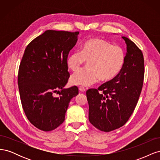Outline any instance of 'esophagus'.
<instances>
[{
	"instance_id": "1",
	"label": "esophagus",
	"mask_w": 160,
	"mask_h": 160,
	"mask_svg": "<svg viewBox=\"0 0 160 160\" xmlns=\"http://www.w3.org/2000/svg\"><path fill=\"white\" fill-rule=\"evenodd\" d=\"M79 91H81V92H83H83H85L86 90H85V89L84 88H83V87H79Z\"/></svg>"
}]
</instances>
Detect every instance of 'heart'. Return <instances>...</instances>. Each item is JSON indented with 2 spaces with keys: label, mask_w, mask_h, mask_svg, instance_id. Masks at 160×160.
I'll return each mask as SVG.
<instances>
[{
  "label": "heart",
  "mask_w": 160,
  "mask_h": 160,
  "mask_svg": "<svg viewBox=\"0 0 160 160\" xmlns=\"http://www.w3.org/2000/svg\"><path fill=\"white\" fill-rule=\"evenodd\" d=\"M85 61L88 68L76 72L70 79L72 85L88 87L97 81L108 82L115 79L122 71L125 61L122 47L113 45L102 38L94 37L87 40L80 51H73L67 57L68 68L77 71Z\"/></svg>",
  "instance_id": "1"
}]
</instances>
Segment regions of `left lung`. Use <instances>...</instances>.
Masks as SVG:
<instances>
[{
	"label": "left lung",
	"mask_w": 160,
	"mask_h": 160,
	"mask_svg": "<svg viewBox=\"0 0 160 160\" xmlns=\"http://www.w3.org/2000/svg\"><path fill=\"white\" fill-rule=\"evenodd\" d=\"M127 45L122 71L110 81L86 92L89 103V120L94 127L105 132L125 124L136 107L142 89L144 59L135 43L122 37Z\"/></svg>",
	"instance_id": "1"
}]
</instances>
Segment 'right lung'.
Returning a JSON list of instances; mask_svg holds the SVG:
<instances>
[{"label": "right lung", "mask_w": 160, "mask_h": 160, "mask_svg": "<svg viewBox=\"0 0 160 160\" xmlns=\"http://www.w3.org/2000/svg\"><path fill=\"white\" fill-rule=\"evenodd\" d=\"M79 32L47 30L26 47L19 66L18 85L22 109L28 121L44 132L63 123L76 86L63 88L69 73L67 59ZM60 92V97L54 94Z\"/></svg>", "instance_id": "right-lung-1"}]
</instances>
